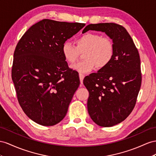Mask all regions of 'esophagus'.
Here are the masks:
<instances>
[{"label": "esophagus", "mask_w": 156, "mask_h": 156, "mask_svg": "<svg viewBox=\"0 0 156 156\" xmlns=\"http://www.w3.org/2000/svg\"><path fill=\"white\" fill-rule=\"evenodd\" d=\"M79 77H80V83H83V80L85 77V75L83 74H79Z\"/></svg>", "instance_id": "esophagus-1"}]
</instances>
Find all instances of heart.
<instances>
[{"mask_svg":"<svg viewBox=\"0 0 156 156\" xmlns=\"http://www.w3.org/2000/svg\"><path fill=\"white\" fill-rule=\"evenodd\" d=\"M76 45L66 41L62 45V53L64 58L70 64L77 61L80 53H83V61L72 66L73 69L79 73H86L97 66L102 69L112 61L115 55V47L109 37L102 36L96 33H86L75 41Z\"/></svg>","mask_w":156,"mask_h":156,"instance_id":"heart-1","label":"heart"}]
</instances>
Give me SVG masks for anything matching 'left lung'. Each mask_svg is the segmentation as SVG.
Here are the masks:
<instances>
[{
  "label": "left lung",
  "mask_w": 156,
  "mask_h": 156,
  "mask_svg": "<svg viewBox=\"0 0 156 156\" xmlns=\"http://www.w3.org/2000/svg\"><path fill=\"white\" fill-rule=\"evenodd\" d=\"M89 30L105 32L113 39L115 55L108 65L87 76L83 84L89 91L87 107L97 125L109 127L121 122L133 111L140 89V58L133 39L115 23L87 25Z\"/></svg>",
  "instance_id": "left-lung-1"
}]
</instances>
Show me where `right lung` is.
<instances>
[{
  "instance_id": "obj_1",
  "label": "right lung",
  "mask_w": 156,
  "mask_h": 156,
  "mask_svg": "<svg viewBox=\"0 0 156 156\" xmlns=\"http://www.w3.org/2000/svg\"><path fill=\"white\" fill-rule=\"evenodd\" d=\"M85 23L44 19L27 30L14 53L12 79L25 114L43 126H53L66 116L80 85L62 47Z\"/></svg>"
}]
</instances>
